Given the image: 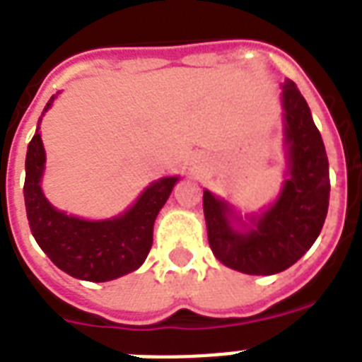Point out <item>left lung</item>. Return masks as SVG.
I'll return each instance as SVG.
<instances>
[{
	"label": "left lung",
	"mask_w": 362,
	"mask_h": 362,
	"mask_svg": "<svg viewBox=\"0 0 362 362\" xmlns=\"http://www.w3.org/2000/svg\"><path fill=\"white\" fill-rule=\"evenodd\" d=\"M281 105L284 173L277 197L258 211H243L210 189L202 195L214 257L247 275H275L293 266L313 247L327 216V154L292 79H284Z\"/></svg>",
	"instance_id": "8db88e82"
}]
</instances>
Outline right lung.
<instances>
[{"label": "right lung", "mask_w": 362, "mask_h": 362, "mask_svg": "<svg viewBox=\"0 0 362 362\" xmlns=\"http://www.w3.org/2000/svg\"><path fill=\"white\" fill-rule=\"evenodd\" d=\"M57 96L59 93L46 104L28 145L23 199L29 228L49 260L70 277L89 283L113 281L143 266L152 247L156 217L180 176L151 182L132 206L107 219H83L57 210L42 191L46 151L40 137L44 113Z\"/></svg>", "instance_id": "right-lung-1"}]
</instances>
